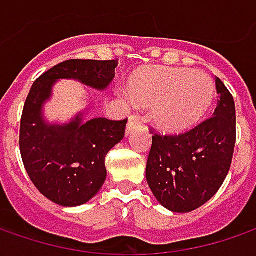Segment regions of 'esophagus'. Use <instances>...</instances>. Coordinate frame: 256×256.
Wrapping results in <instances>:
<instances>
[{
  "label": "esophagus",
  "instance_id": "34e87169",
  "mask_svg": "<svg viewBox=\"0 0 256 256\" xmlns=\"http://www.w3.org/2000/svg\"><path fill=\"white\" fill-rule=\"evenodd\" d=\"M142 124V120L140 118V115H131L128 120V126H126V134H130L135 126H140Z\"/></svg>",
  "mask_w": 256,
  "mask_h": 256
}]
</instances>
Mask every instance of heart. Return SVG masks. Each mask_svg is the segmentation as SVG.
<instances>
[{
  "label": "heart",
  "instance_id": "1",
  "mask_svg": "<svg viewBox=\"0 0 256 256\" xmlns=\"http://www.w3.org/2000/svg\"><path fill=\"white\" fill-rule=\"evenodd\" d=\"M135 101L152 105L151 118L165 132H181L196 124L211 106L210 75L185 68H155L135 75L128 84Z\"/></svg>",
  "mask_w": 256,
  "mask_h": 256
}]
</instances>
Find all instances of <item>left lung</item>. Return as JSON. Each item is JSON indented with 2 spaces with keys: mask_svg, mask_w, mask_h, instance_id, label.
Instances as JSON below:
<instances>
[{
  "mask_svg": "<svg viewBox=\"0 0 256 256\" xmlns=\"http://www.w3.org/2000/svg\"><path fill=\"white\" fill-rule=\"evenodd\" d=\"M215 85L220 100L212 116L188 132L154 134L146 181L158 202L172 212H191L210 201L231 168L235 102L220 78Z\"/></svg>",
  "mask_w": 256,
  "mask_h": 256,
  "instance_id": "8db88e82",
  "label": "left lung"
}]
</instances>
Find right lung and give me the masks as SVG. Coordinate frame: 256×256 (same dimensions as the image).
Listing matches in <instances>:
<instances>
[{"label": "right lung", "mask_w": 256, "mask_h": 256, "mask_svg": "<svg viewBox=\"0 0 256 256\" xmlns=\"http://www.w3.org/2000/svg\"><path fill=\"white\" fill-rule=\"evenodd\" d=\"M116 65V60H68L36 78L26 96L20 128L22 162L36 190L58 205H82L98 194L106 178L105 156L124 138L128 120L84 122L81 112L71 122L55 125L45 121L42 106L58 80L72 78L102 91Z\"/></svg>", "instance_id": "obj_1"}]
</instances>
